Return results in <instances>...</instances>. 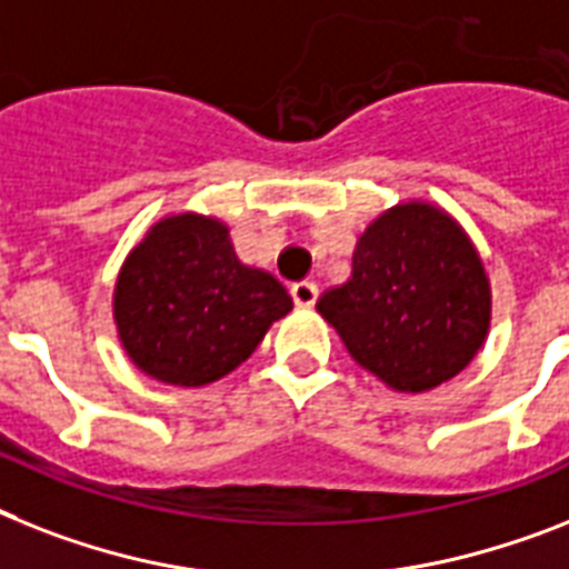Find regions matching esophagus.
Segmentation results:
<instances>
[{
  "instance_id": "34e87169",
  "label": "esophagus",
  "mask_w": 569,
  "mask_h": 569,
  "mask_svg": "<svg viewBox=\"0 0 569 569\" xmlns=\"http://www.w3.org/2000/svg\"><path fill=\"white\" fill-rule=\"evenodd\" d=\"M290 296H293V302L299 305V308H311V305L317 302L319 288L313 281H296V284H290Z\"/></svg>"
}]
</instances>
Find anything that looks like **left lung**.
Wrapping results in <instances>:
<instances>
[{
  "label": "left lung",
  "mask_w": 569,
  "mask_h": 569,
  "mask_svg": "<svg viewBox=\"0 0 569 569\" xmlns=\"http://www.w3.org/2000/svg\"><path fill=\"white\" fill-rule=\"evenodd\" d=\"M363 369L401 392H425L480 351L491 296L468 234L425 203H403L366 229L351 279L319 296Z\"/></svg>",
  "instance_id": "obj_1"
}]
</instances>
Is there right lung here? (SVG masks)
<instances>
[{
  "instance_id": "obj_1",
  "label": "right lung",
  "mask_w": 569,
  "mask_h": 569,
  "mask_svg": "<svg viewBox=\"0 0 569 569\" xmlns=\"http://www.w3.org/2000/svg\"><path fill=\"white\" fill-rule=\"evenodd\" d=\"M290 308L288 290L264 270L243 267L227 227L203 214L157 223L116 284L127 355L150 378L180 387L232 372Z\"/></svg>"
}]
</instances>
